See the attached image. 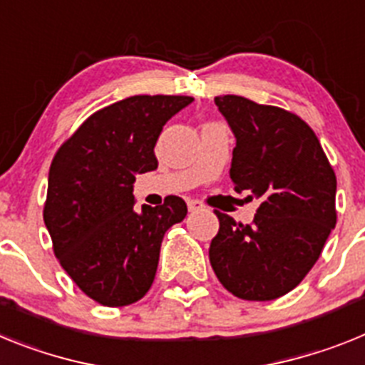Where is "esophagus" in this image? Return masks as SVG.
Here are the masks:
<instances>
[{
    "instance_id": "esophagus-1",
    "label": "esophagus",
    "mask_w": 365,
    "mask_h": 365,
    "mask_svg": "<svg viewBox=\"0 0 365 365\" xmlns=\"http://www.w3.org/2000/svg\"><path fill=\"white\" fill-rule=\"evenodd\" d=\"M187 207H189V211H191V213H195V211H202L205 205L202 204L200 200H187Z\"/></svg>"
}]
</instances>
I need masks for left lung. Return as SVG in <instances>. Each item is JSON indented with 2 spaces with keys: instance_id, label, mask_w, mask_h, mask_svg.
Returning a JSON list of instances; mask_svg holds the SVG:
<instances>
[{
  "instance_id": "8db88e82",
  "label": "left lung",
  "mask_w": 365,
  "mask_h": 365,
  "mask_svg": "<svg viewBox=\"0 0 365 365\" xmlns=\"http://www.w3.org/2000/svg\"><path fill=\"white\" fill-rule=\"evenodd\" d=\"M237 138L230 176L259 207L252 224L220 222L209 261L222 287L248 301L284 296L305 279L336 226V174L299 115L239 95L215 97Z\"/></svg>"
}]
</instances>
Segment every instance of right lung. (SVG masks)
I'll return each mask as SVG.
<instances>
[{"instance_id": "1", "label": "right lung", "mask_w": 365, "mask_h": 365, "mask_svg": "<svg viewBox=\"0 0 365 365\" xmlns=\"http://www.w3.org/2000/svg\"><path fill=\"white\" fill-rule=\"evenodd\" d=\"M187 95H134L91 113L51 161L43 222L53 252L82 292L104 307L139 301L154 283L165 231L185 218L180 196L135 205V174L158 169L165 123Z\"/></svg>"}]
</instances>
